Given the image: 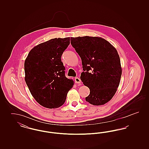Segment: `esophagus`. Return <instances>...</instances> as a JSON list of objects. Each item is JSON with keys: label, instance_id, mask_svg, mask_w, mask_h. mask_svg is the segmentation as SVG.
<instances>
[{"label": "esophagus", "instance_id": "esophagus-1", "mask_svg": "<svg viewBox=\"0 0 149 149\" xmlns=\"http://www.w3.org/2000/svg\"><path fill=\"white\" fill-rule=\"evenodd\" d=\"M75 82L76 83H77V84H80L81 83V80H80V79L79 78H78V77H76V78H75Z\"/></svg>", "mask_w": 149, "mask_h": 149}]
</instances>
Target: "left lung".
Wrapping results in <instances>:
<instances>
[{"label": "left lung", "instance_id": "left-lung-1", "mask_svg": "<svg viewBox=\"0 0 149 149\" xmlns=\"http://www.w3.org/2000/svg\"><path fill=\"white\" fill-rule=\"evenodd\" d=\"M70 41L81 59L80 79L90 89L86 101L94 106L104 104L113 98L120 82L122 68L117 51L101 37H71Z\"/></svg>", "mask_w": 149, "mask_h": 149}]
</instances>
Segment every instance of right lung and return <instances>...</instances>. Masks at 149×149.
I'll use <instances>...</instances> for the list:
<instances>
[{
    "label": "right lung",
    "mask_w": 149,
    "mask_h": 149,
    "mask_svg": "<svg viewBox=\"0 0 149 149\" xmlns=\"http://www.w3.org/2000/svg\"><path fill=\"white\" fill-rule=\"evenodd\" d=\"M69 44L70 37L51 39L33 47L25 60L26 83L32 95L44 107L63 105L74 85L72 80L65 77L61 60Z\"/></svg>",
    "instance_id": "1"
}]
</instances>
